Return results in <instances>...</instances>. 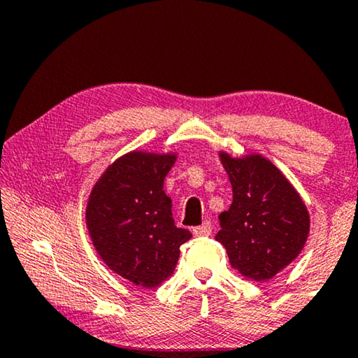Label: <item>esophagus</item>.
I'll use <instances>...</instances> for the list:
<instances>
[{
  "instance_id": "esophagus-1",
  "label": "esophagus",
  "mask_w": 358,
  "mask_h": 358,
  "mask_svg": "<svg viewBox=\"0 0 358 358\" xmlns=\"http://www.w3.org/2000/svg\"><path fill=\"white\" fill-rule=\"evenodd\" d=\"M210 233H212V223L210 222H204L201 227L193 228L194 236H210Z\"/></svg>"
}]
</instances>
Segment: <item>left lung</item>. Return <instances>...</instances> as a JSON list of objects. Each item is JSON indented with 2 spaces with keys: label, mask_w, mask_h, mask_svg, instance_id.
<instances>
[{
  "label": "left lung",
  "mask_w": 358,
  "mask_h": 358,
  "mask_svg": "<svg viewBox=\"0 0 358 358\" xmlns=\"http://www.w3.org/2000/svg\"><path fill=\"white\" fill-rule=\"evenodd\" d=\"M233 188L230 209L218 215L215 239L233 268L266 281L286 268L306 246L310 215L281 170L260 154L231 157L218 152Z\"/></svg>",
  "instance_id": "8db88e82"
}]
</instances>
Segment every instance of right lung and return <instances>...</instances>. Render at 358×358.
<instances>
[{
  "mask_svg": "<svg viewBox=\"0 0 358 358\" xmlns=\"http://www.w3.org/2000/svg\"><path fill=\"white\" fill-rule=\"evenodd\" d=\"M177 154L131 151L110 164L88 197L85 220L104 264L141 287L173 273L191 233L175 227L164 180Z\"/></svg>",
  "mask_w": 358,
  "mask_h": 358,
  "instance_id": "1",
  "label": "right lung"
}]
</instances>
